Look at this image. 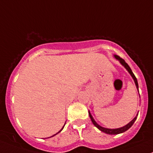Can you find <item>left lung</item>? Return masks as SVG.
I'll use <instances>...</instances> for the list:
<instances>
[{
	"label": "left lung",
	"mask_w": 153,
	"mask_h": 153,
	"mask_svg": "<svg viewBox=\"0 0 153 153\" xmlns=\"http://www.w3.org/2000/svg\"><path fill=\"white\" fill-rule=\"evenodd\" d=\"M114 57L115 58V59L118 60V61H120V63H121V64H122L124 67L126 68V70L129 72V73L130 74L131 76H132V78H133L134 81H135V86H136V88L138 89V81H137V78H135V75L133 74V72H132V69H130V67H129V65H128L127 64H126V62H125V61L124 59H122L121 58H120L119 56H118V55H114ZM89 117H90L91 118V121H92V122L93 123V124L95 125V126H96L97 128H98V129H100V130L101 131V132H104V133H106V134H109V135H118V134H120V133H122V132H124L125 131H126L127 129H129V128L131 127V126H132V124H134V122L135 121V120L137 119V117H138V114H137L136 116L135 117V118H133V119L132 120V121H130L129 123H128L127 124L125 125L124 126H122V127H120V128H117V129H108V128H105V127H103V126H100L99 124H97L96 122H95V121L94 120V118H92V115H91L90 112L89 111Z\"/></svg>",
	"instance_id": "obj_1"
}]
</instances>
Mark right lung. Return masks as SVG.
Wrapping results in <instances>:
<instances>
[{
  "instance_id": "right-lung-1",
  "label": "right lung",
  "mask_w": 153,
  "mask_h": 153,
  "mask_svg": "<svg viewBox=\"0 0 153 153\" xmlns=\"http://www.w3.org/2000/svg\"><path fill=\"white\" fill-rule=\"evenodd\" d=\"M64 125H65V124H64ZM64 126H63V127H62V129H61V130H60V131H59V132H58V133H59V132H61V130H62V129H64ZM58 133H56V134H55V135H57V134H58ZM54 135H52V136H54ZM52 136H51V137H52Z\"/></svg>"
}]
</instances>
